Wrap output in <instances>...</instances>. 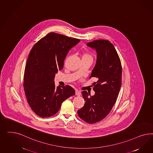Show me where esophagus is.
I'll return each instance as SVG.
<instances>
[{
	"label": "esophagus",
	"instance_id": "1",
	"mask_svg": "<svg viewBox=\"0 0 153 153\" xmlns=\"http://www.w3.org/2000/svg\"><path fill=\"white\" fill-rule=\"evenodd\" d=\"M75 93H76V95H77V96H79L81 95V92L78 90H75Z\"/></svg>",
	"mask_w": 153,
	"mask_h": 153
}]
</instances>
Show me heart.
<instances>
[{
	"label": "heart",
	"instance_id": "1",
	"mask_svg": "<svg viewBox=\"0 0 153 153\" xmlns=\"http://www.w3.org/2000/svg\"><path fill=\"white\" fill-rule=\"evenodd\" d=\"M82 58H91L92 59V56L88 53H84L82 56Z\"/></svg>",
	"mask_w": 153,
	"mask_h": 153
}]
</instances>
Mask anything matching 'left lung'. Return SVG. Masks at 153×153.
Wrapping results in <instances>:
<instances>
[{
    "label": "left lung",
    "mask_w": 153,
    "mask_h": 153,
    "mask_svg": "<svg viewBox=\"0 0 153 153\" xmlns=\"http://www.w3.org/2000/svg\"><path fill=\"white\" fill-rule=\"evenodd\" d=\"M87 45L96 50L97 63L90 78L95 77L93 83L95 95L86 91L82 92L85 103L77 113L79 117L88 123L103 120L115 104L122 83V65L116 49L111 42L97 40Z\"/></svg>",
    "instance_id": "obj_1"
}]
</instances>
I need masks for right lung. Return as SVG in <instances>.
Instances as JSON below:
<instances>
[{"label":"right lung","mask_w":153,"mask_h":153,"mask_svg":"<svg viewBox=\"0 0 153 153\" xmlns=\"http://www.w3.org/2000/svg\"><path fill=\"white\" fill-rule=\"evenodd\" d=\"M79 41L51 33L31 49L25 66L23 88L30 107L37 116L46 118L54 115L62 103L75 94L69 85L56 87L54 79L63 68L68 51Z\"/></svg>","instance_id":"obj_1"}]
</instances>
